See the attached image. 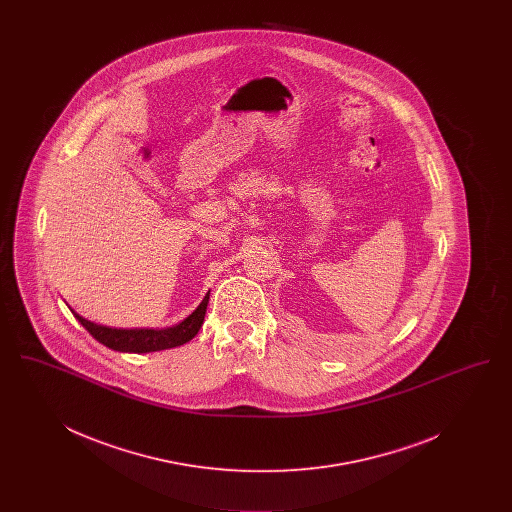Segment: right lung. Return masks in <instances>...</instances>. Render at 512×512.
Returning <instances> with one entry per match:
<instances>
[{
    "instance_id": "right-lung-1",
    "label": "right lung",
    "mask_w": 512,
    "mask_h": 512,
    "mask_svg": "<svg viewBox=\"0 0 512 512\" xmlns=\"http://www.w3.org/2000/svg\"><path fill=\"white\" fill-rule=\"evenodd\" d=\"M207 303H209V292L203 297V301L197 305L194 313L190 317L184 318L180 324L172 326V328H163V330H153V328H130V330H122V328H109V326H101L96 322H90L80 315H76V320L105 347L113 349V351H122V353H151V351H161V349H171L184 345L194 338L199 332L205 311H207Z\"/></svg>"
}]
</instances>
